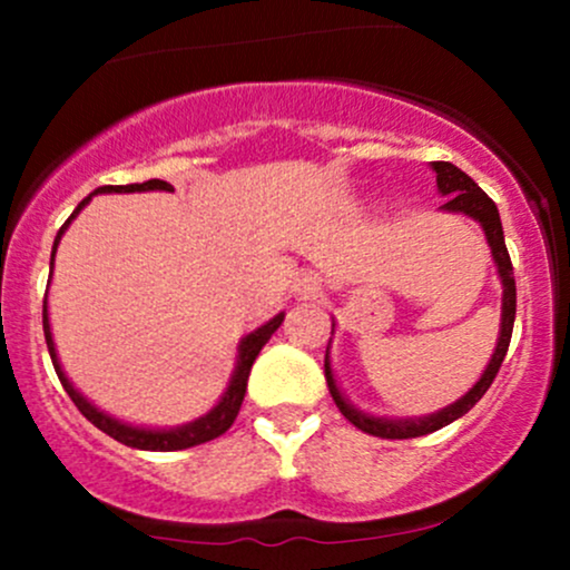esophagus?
<instances>
[{"label":"esophagus","instance_id":"1","mask_svg":"<svg viewBox=\"0 0 570 570\" xmlns=\"http://www.w3.org/2000/svg\"><path fill=\"white\" fill-rule=\"evenodd\" d=\"M294 289L303 294V297H313V294L318 292V281H316V276H311V273H305V276L297 278Z\"/></svg>","mask_w":570,"mask_h":570}]
</instances>
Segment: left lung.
<instances>
[{
	"instance_id": "8db88e82",
	"label": "left lung",
	"mask_w": 570,
	"mask_h": 570,
	"mask_svg": "<svg viewBox=\"0 0 570 570\" xmlns=\"http://www.w3.org/2000/svg\"><path fill=\"white\" fill-rule=\"evenodd\" d=\"M431 168H434V174H436V189H440V195L448 198L440 206L442 212L472 217L474 222H480V227L485 230V240L490 246V254H493V263H495V271H499V281H501V289H503L499 340H495V351H493V356H490L488 367L482 370L480 381H476L461 399H455L453 404H448V407L431 412V415H421V417H381V415H370V412L358 410L356 404H351V399L343 396V391H340V385L335 381V370H332V358H330V345H326L324 375H326V385H330V394H332V399H335L340 412L348 417L353 426L362 429L364 434L383 436V440H412V436L431 434V431L448 426V423H453L461 415H466V412L472 410L482 396H485L490 383L495 381L503 356H507L509 340H512L517 289H514L512 259H509L507 240H503L499 208H495V203L490 200L480 187H476V181L472 179V176L463 174L461 168L453 166V163L436 160V163H431ZM332 330H335V322H332ZM332 335H335V332H332ZM330 343H332V337H330Z\"/></svg>"
}]
</instances>
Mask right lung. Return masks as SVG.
<instances>
[{
  "mask_svg": "<svg viewBox=\"0 0 570 570\" xmlns=\"http://www.w3.org/2000/svg\"><path fill=\"white\" fill-rule=\"evenodd\" d=\"M149 189H163V193H174V187L168 185V181H163V179H149V181H141V185H107V187L94 189V193H90L88 198H85L80 206L75 208V214H71L67 222H63V227L56 235L53 254H50V278H53L56 248H58V244H61V235L67 233V227L71 225V219H75L77 214H80L82 208L88 206L94 195H107V193H149ZM48 286H50V281H48ZM281 322H284V313H278V316H273L271 322H265L263 326H257V330H254V332H248L246 337H240L238 353H235V370H233V375H230V383H227L225 394L219 396V402L214 404V407L208 410L206 415L195 417V421L181 423V426H174V429H147V426H134V423H126V421H117V417L109 415V412L98 410L94 402H88V396H82L80 391L75 389V383L69 381L67 372H63V367H61V362H58L53 332H50V318H48V297H45V303H42L45 343H48L50 358H53V367H56L58 381H61L63 391H67V394L71 396V402L77 404V410H80L82 415L88 417V421L94 423L96 429H101L104 434L112 436V440L128 444V448H136V450H155V453H171V450H187V448H195V444L212 442V440H217V436H222L227 429L233 426L235 415H238V410H240V402H244V396H246L248 372H252L254 358L259 356L263 345L273 337V332L278 330Z\"/></svg>",
  "mask_w": 570,
  "mask_h": 570,
  "instance_id": "obj_1",
  "label": "right lung"
}]
</instances>
